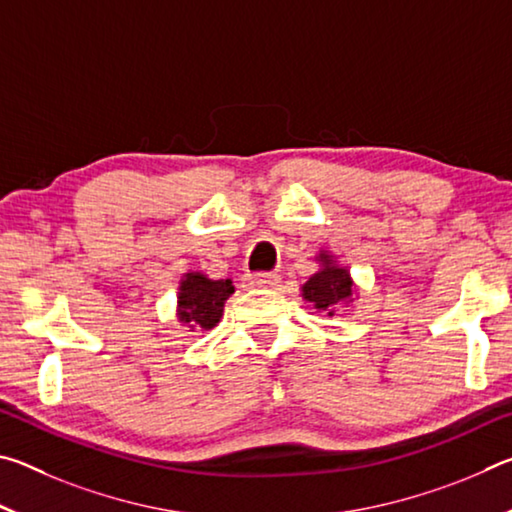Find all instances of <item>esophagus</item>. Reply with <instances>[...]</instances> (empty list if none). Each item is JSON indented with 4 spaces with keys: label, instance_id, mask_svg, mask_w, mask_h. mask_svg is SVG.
<instances>
[{
    "label": "esophagus",
    "instance_id": "obj_1",
    "mask_svg": "<svg viewBox=\"0 0 512 512\" xmlns=\"http://www.w3.org/2000/svg\"><path fill=\"white\" fill-rule=\"evenodd\" d=\"M280 280L277 273H255V275H246V284L248 287H273V284Z\"/></svg>",
    "mask_w": 512,
    "mask_h": 512
}]
</instances>
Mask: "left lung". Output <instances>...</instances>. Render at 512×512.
Wrapping results in <instances>:
<instances>
[{
	"instance_id": "obj_1",
	"label": "left lung",
	"mask_w": 512,
	"mask_h": 512,
	"mask_svg": "<svg viewBox=\"0 0 512 512\" xmlns=\"http://www.w3.org/2000/svg\"><path fill=\"white\" fill-rule=\"evenodd\" d=\"M320 259H323L325 266L309 277V282L302 287V298L316 305V309H323L329 316H334L336 305H341L343 300L352 296V280L350 273L332 264V259L327 255H320Z\"/></svg>"
}]
</instances>
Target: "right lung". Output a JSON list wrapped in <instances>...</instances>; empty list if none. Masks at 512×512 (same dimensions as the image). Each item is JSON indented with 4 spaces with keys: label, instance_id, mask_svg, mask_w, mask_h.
Instances as JSON below:
<instances>
[{
    "label": "right lung",
    "instance_id": "right-lung-1",
    "mask_svg": "<svg viewBox=\"0 0 512 512\" xmlns=\"http://www.w3.org/2000/svg\"><path fill=\"white\" fill-rule=\"evenodd\" d=\"M235 291L230 280H210L201 273H187L180 284L178 318L189 327V332L212 329L223 314L225 300Z\"/></svg>",
    "mask_w": 512,
    "mask_h": 512
}]
</instances>
